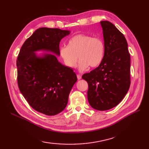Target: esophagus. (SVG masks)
Here are the masks:
<instances>
[{"label": "esophagus", "mask_w": 149, "mask_h": 149, "mask_svg": "<svg viewBox=\"0 0 149 149\" xmlns=\"http://www.w3.org/2000/svg\"><path fill=\"white\" fill-rule=\"evenodd\" d=\"M77 79L79 80H80V79H81V75H79V74H77Z\"/></svg>", "instance_id": "esophagus-1"}]
</instances>
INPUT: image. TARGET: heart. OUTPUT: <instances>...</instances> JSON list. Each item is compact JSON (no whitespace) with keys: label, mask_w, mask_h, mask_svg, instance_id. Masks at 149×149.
I'll return each instance as SVG.
<instances>
[{"label":"heart","mask_w":149,"mask_h":149,"mask_svg":"<svg viewBox=\"0 0 149 149\" xmlns=\"http://www.w3.org/2000/svg\"><path fill=\"white\" fill-rule=\"evenodd\" d=\"M105 47L102 39L85 34H78L68 40L67 47H62L59 54L68 68H75L80 59L79 68L83 71L90 66H99L104 56Z\"/></svg>","instance_id":"1"}]
</instances>
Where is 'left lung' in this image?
<instances>
[{"instance_id":"8db88e82","label":"left lung","mask_w":149,"mask_h":149,"mask_svg":"<svg viewBox=\"0 0 149 149\" xmlns=\"http://www.w3.org/2000/svg\"><path fill=\"white\" fill-rule=\"evenodd\" d=\"M104 40L102 63L82 78L88 84V100L93 108L106 111L116 106L130 87V54L125 36L109 21H101Z\"/></svg>"}]
</instances>
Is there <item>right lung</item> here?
I'll return each instance as SVG.
<instances>
[{"instance_id": "1", "label": "right lung", "mask_w": 149, "mask_h": 149, "mask_svg": "<svg viewBox=\"0 0 149 149\" xmlns=\"http://www.w3.org/2000/svg\"><path fill=\"white\" fill-rule=\"evenodd\" d=\"M69 34L58 28H39L24 42L17 59L19 90L34 110L46 115H56L65 108L77 79L54 55L38 58L34 52L44 50L59 56L60 41Z\"/></svg>"}]
</instances>
